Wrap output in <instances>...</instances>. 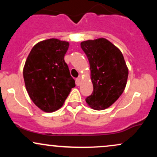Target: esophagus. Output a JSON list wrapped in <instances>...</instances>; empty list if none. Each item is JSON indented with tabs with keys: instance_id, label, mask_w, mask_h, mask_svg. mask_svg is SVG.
I'll use <instances>...</instances> for the list:
<instances>
[{
	"instance_id": "34e87169",
	"label": "esophagus",
	"mask_w": 157,
	"mask_h": 157,
	"mask_svg": "<svg viewBox=\"0 0 157 157\" xmlns=\"http://www.w3.org/2000/svg\"><path fill=\"white\" fill-rule=\"evenodd\" d=\"M76 84L77 86H80V77H78V78L76 79Z\"/></svg>"
}]
</instances>
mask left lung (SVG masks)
Listing matches in <instances>:
<instances>
[{
	"label": "left lung",
	"instance_id": "left-lung-1",
	"mask_svg": "<svg viewBox=\"0 0 157 157\" xmlns=\"http://www.w3.org/2000/svg\"><path fill=\"white\" fill-rule=\"evenodd\" d=\"M89 61L93 93L86 102L91 109L104 110L113 105L125 89L128 68L121 51L107 39L81 42Z\"/></svg>",
	"mask_w": 157,
	"mask_h": 157
}]
</instances>
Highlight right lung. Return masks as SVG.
Instances as JSON below:
<instances>
[{"label":"right lung","mask_w":157,"mask_h":157,"mask_svg":"<svg viewBox=\"0 0 157 157\" xmlns=\"http://www.w3.org/2000/svg\"><path fill=\"white\" fill-rule=\"evenodd\" d=\"M69 43L56 38L42 40L33 46L23 67V79L32 102L45 112L63 105L75 81L64 60Z\"/></svg>","instance_id":"right-lung-1"}]
</instances>
